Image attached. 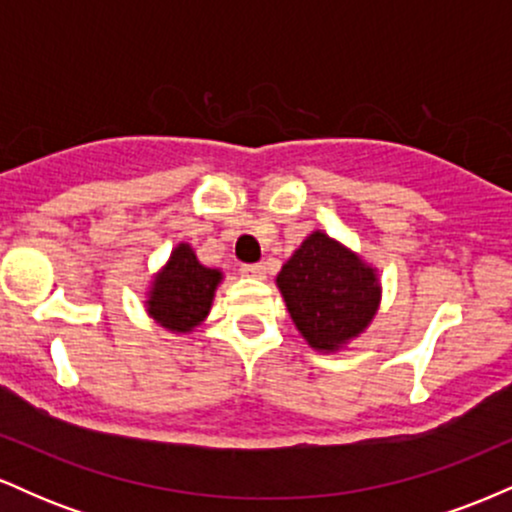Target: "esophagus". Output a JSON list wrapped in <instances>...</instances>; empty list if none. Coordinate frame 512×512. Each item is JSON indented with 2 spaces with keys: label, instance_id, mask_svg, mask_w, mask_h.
I'll return each instance as SVG.
<instances>
[{
  "label": "esophagus",
  "instance_id": "obj_1",
  "mask_svg": "<svg viewBox=\"0 0 512 512\" xmlns=\"http://www.w3.org/2000/svg\"><path fill=\"white\" fill-rule=\"evenodd\" d=\"M240 274H243V276H255V279H262L264 267H262V264H243V267H240Z\"/></svg>",
  "mask_w": 512,
  "mask_h": 512
}]
</instances>
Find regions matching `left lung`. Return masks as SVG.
<instances>
[{
  "instance_id": "left-lung-1",
  "label": "left lung",
  "mask_w": 512,
  "mask_h": 512,
  "mask_svg": "<svg viewBox=\"0 0 512 512\" xmlns=\"http://www.w3.org/2000/svg\"><path fill=\"white\" fill-rule=\"evenodd\" d=\"M276 284L298 330L322 351L366 330L380 298L373 269L320 231L293 252Z\"/></svg>"
}]
</instances>
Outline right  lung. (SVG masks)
I'll return each mask as SVG.
<instances>
[{
    "label": "right lung",
    "mask_w": 512,
    "mask_h": 512,
    "mask_svg": "<svg viewBox=\"0 0 512 512\" xmlns=\"http://www.w3.org/2000/svg\"><path fill=\"white\" fill-rule=\"evenodd\" d=\"M219 281L221 272L202 267L190 245H180L170 255L168 267L156 279L149 313L168 330L190 332L209 313Z\"/></svg>",
    "instance_id": "obj_1"
}]
</instances>
